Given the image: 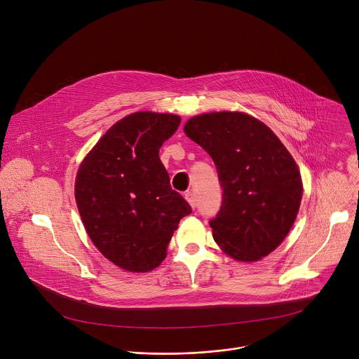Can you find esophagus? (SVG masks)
<instances>
[{"label": "esophagus", "instance_id": "esophagus-1", "mask_svg": "<svg viewBox=\"0 0 359 359\" xmlns=\"http://www.w3.org/2000/svg\"><path fill=\"white\" fill-rule=\"evenodd\" d=\"M184 197H186V200L189 201L190 206H191L193 209H196V197H194V193H193L191 190H187V191L184 193Z\"/></svg>", "mask_w": 359, "mask_h": 359}]
</instances>
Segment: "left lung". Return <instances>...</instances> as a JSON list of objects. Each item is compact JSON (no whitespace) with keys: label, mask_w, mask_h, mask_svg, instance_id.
Returning a JSON list of instances; mask_svg holds the SVG:
<instances>
[{"label":"left lung","mask_w":359,"mask_h":359,"mask_svg":"<svg viewBox=\"0 0 359 359\" xmlns=\"http://www.w3.org/2000/svg\"><path fill=\"white\" fill-rule=\"evenodd\" d=\"M184 133L212 156L223 189L209 222L215 241L238 262L266 257L288 234L301 203V175L288 150L263 122L241 112L194 116Z\"/></svg>","instance_id":"left-lung-1"}]
</instances>
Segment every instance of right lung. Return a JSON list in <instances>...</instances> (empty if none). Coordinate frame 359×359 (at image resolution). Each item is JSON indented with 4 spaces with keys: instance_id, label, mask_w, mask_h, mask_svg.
I'll list each match as a JSON object with an SVG mask.
<instances>
[{
    "instance_id": "add662e5",
    "label": "right lung",
    "mask_w": 359,
    "mask_h": 359,
    "mask_svg": "<svg viewBox=\"0 0 359 359\" xmlns=\"http://www.w3.org/2000/svg\"><path fill=\"white\" fill-rule=\"evenodd\" d=\"M179 125L170 114H132L100 137L78 170L75 198L83 226L96 248L123 270L156 269L180 219L191 213L159 158Z\"/></svg>"
}]
</instances>
